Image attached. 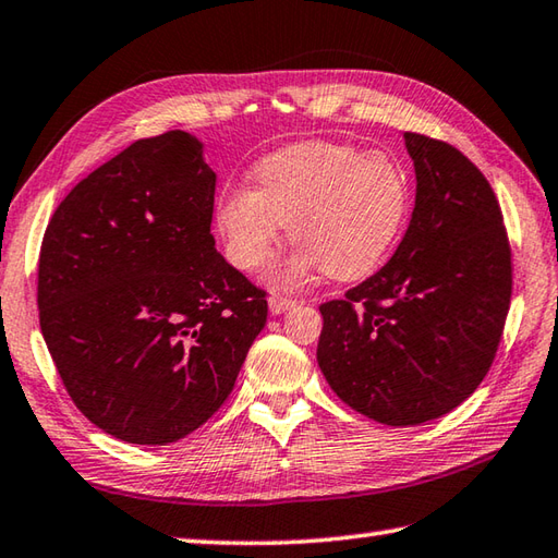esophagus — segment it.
Masks as SVG:
<instances>
[{
    "label": "esophagus",
    "mask_w": 558,
    "mask_h": 558,
    "mask_svg": "<svg viewBox=\"0 0 558 558\" xmlns=\"http://www.w3.org/2000/svg\"><path fill=\"white\" fill-rule=\"evenodd\" d=\"M268 307H270L272 314H286L288 310L294 307V300L280 298V294H272V298H268Z\"/></svg>",
    "instance_id": "1"
}]
</instances>
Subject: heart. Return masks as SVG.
I'll list each match as a JSON object with an SVG mask.
<instances>
[{"label":"heart","mask_w":558,"mask_h":558,"mask_svg":"<svg viewBox=\"0 0 558 558\" xmlns=\"http://www.w3.org/2000/svg\"><path fill=\"white\" fill-rule=\"evenodd\" d=\"M254 189L236 185L215 201V227L229 260L256 270L290 225L300 246L268 270L288 290L326 270L338 280L373 272L409 217L407 173L381 151L310 140L282 147L254 167Z\"/></svg>","instance_id":"b5f03b06"}]
</instances>
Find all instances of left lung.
Wrapping results in <instances>:
<instances>
[{
    "label": "left lung",
    "mask_w": 558,
    "mask_h": 558,
    "mask_svg": "<svg viewBox=\"0 0 558 558\" xmlns=\"http://www.w3.org/2000/svg\"><path fill=\"white\" fill-rule=\"evenodd\" d=\"M416 205L373 278L319 307L316 360L338 399L385 425H418L482 385L504 333L512 268L504 215L460 149L403 133Z\"/></svg>",
    "instance_id": "8db88e82"
}]
</instances>
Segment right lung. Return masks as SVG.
<instances>
[{"mask_svg": "<svg viewBox=\"0 0 558 558\" xmlns=\"http://www.w3.org/2000/svg\"><path fill=\"white\" fill-rule=\"evenodd\" d=\"M203 142L137 140L70 191L38 260L40 331L74 407L133 445H169L232 395L266 292L217 254Z\"/></svg>", "mask_w": 558, "mask_h": 558, "instance_id": "add662e5", "label": "right lung"}]
</instances>
